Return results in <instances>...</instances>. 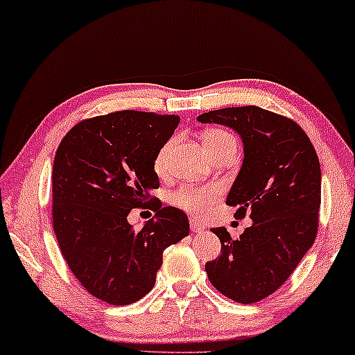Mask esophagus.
I'll list each match as a JSON object with an SVG mask.
<instances>
[{
	"label": "esophagus",
	"mask_w": 355,
	"mask_h": 355,
	"mask_svg": "<svg viewBox=\"0 0 355 355\" xmlns=\"http://www.w3.org/2000/svg\"><path fill=\"white\" fill-rule=\"evenodd\" d=\"M191 230H192L193 232H203V230H205V226H203L202 221L192 220V221H191Z\"/></svg>",
	"instance_id": "esophagus-1"
}]
</instances>
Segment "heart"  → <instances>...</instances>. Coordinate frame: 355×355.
<instances>
[{
  "instance_id": "1",
  "label": "heart",
  "mask_w": 355,
  "mask_h": 355,
  "mask_svg": "<svg viewBox=\"0 0 355 355\" xmlns=\"http://www.w3.org/2000/svg\"><path fill=\"white\" fill-rule=\"evenodd\" d=\"M234 139L230 132L223 129H211L207 130L203 134V145H215L220 142H225V140H231ZM173 140H169L159 150L157 158H155L153 168L158 174H163L166 171V158H168V152L171 148ZM216 198V191L211 187H196V186H184L179 189V191L174 192L173 196V202L176 203L178 207L184 208V210L192 211V213H200L205 211L208 207L215 202Z\"/></svg>"
}]
</instances>
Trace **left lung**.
<instances>
[{
  "label": "left lung",
  "instance_id": "left-lung-1",
  "mask_svg": "<svg viewBox=\"0 0 355 355\" xmlns=\"http://www.w3.org/2000/svg\"><path fill=\"white\" fill-rule=\"evenodd\" d=\"M239 134L244 159L226 203L236 216L250 211L239 239L213 227L221 255L205 265L208 279L226 297L254 304L273 294L313 245L318 231L322 171L307 134L293 119L259 106L208 111L197 118Z\"/></svg>",
  "mask_w": 355,
  "mask_h": 355
}]
</instances>
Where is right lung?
Returning <instances> with one entry per match:
<instances>
[{"instance_id": "add662e5", "label": "right lung", "mask_w": 355, "mask_h": 355, "mask_svg": "<svg viewBox=\"0 0 355 355\" xmlns=\"http://www.w3.org/2000/svg\"><path fill=\"white\" fill-rule=\"evenodd\" d=\"M179 121L130 110L96 116L74 125L56 150L53 230L72 275L103 302L148 294L164 249L189 236L186 213L150 197L159 187L155 158ZM145 205L157 213L134 230L127 215Z\"/></svg>"}]
</instances>
